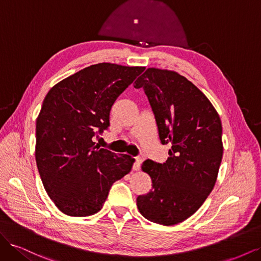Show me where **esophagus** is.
<instances>
[{
	"mask_svg": "<svg viewBox=\"0 0 261 261\" xmlns=\"http://www.w3.org/2000/svg\"><path fill=\"white\" fill-rule=\"evenodd\" d=\"M140 164H141V159H139V158H137V159L135 160V162H134L133 170H134V171H139Z\"/></svg>",
	"mask_w": 261,
	"mask_h": 261,
	"instance_id": "obj_1",
	"label": "esophagus"
}]
</instances>
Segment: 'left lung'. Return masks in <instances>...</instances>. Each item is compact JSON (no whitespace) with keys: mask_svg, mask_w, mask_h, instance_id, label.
I'll list each match as a JSON object with an SVG mask.
<instances>
[{"mask_svg":"<svg viewBox=\"0 0 261 261\" xmlns=\"http://www.w3.org/2000/svg\"><path fill=\"white\" fill-rule=\"evenodd\" d=\"M134 87L147 94L161 143L172 145L164 163L141 165L152 189L137 197V208L151 222L174 225L193 216L215 187L222 124L209 99L174 70L149 67Z\"/></svg>","mask_w":261,"mask_h":261,"instance_id":"left-lung-1","label":"left lung"}]
</instances>
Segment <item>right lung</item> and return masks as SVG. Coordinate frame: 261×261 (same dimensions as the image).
Masks as SVG:
<instances>
[{"instance_id":"add662e5","label":"right lung","mask_w":261,"mask_h":261,"mask_svg":"<svg viewBox=\"0 0 261 261\" xmlns=\"http://www.w3.org/2000/svg\"><path fill=\"white\" fill-rule=\"evenodd\" d=\"M143 70L99 63L46 93L36 123V162L46 194L65 215L97 213L114 181L130 172L134 158L100 148L92 138L108 128L115 100Z\"/></svg>"}]
</instances>
